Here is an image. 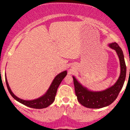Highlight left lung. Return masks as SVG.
I'll return each instance as SVG.
<instances>
[{
    "instance_id": "1",
    "label": "left lung",
    "mask_w": 130,
    "mask_h": 130,
    "mask_svg": "<svg viewBox=\"0 0 130 130\" xmlns=\"http://www.w3.org/2000/svg\"><path fill=\"white\" fill-rule=\"evenodd\" d=\"M109 46L117 52L120 60V75L114 86L101 92H92L83 87L75 77H73L77 100L82 105L87 108L98 109L110 105L117 98L124 84L126 67L123 51L116 43H111Z\"/></svg>"
}]
</instances>
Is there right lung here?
Listing matches in <instances>:
<instances>
[{"mask_svg": "<svg viewBox=\"0 0 130 130\" xmlns=\"http://www.w3.org/2000/svg\"><path fill=\"white\" fill-rule=\"evenodd\" d=\"M67 74V71H65L58 74V75L55 77L54 79L53 80V83H52L51 85L50 89H49L47 91V92L45 93V95H44L43 96H41V97L38 98V99L30 101L24 100L20 99V98H18L17 96H15V95L13 93V92L11 91V89H10V87H9L8 82H7V79L6 77L5 81L6 84H7V89H8L10 95H11L16 101H19V103L24 104L25 106H27L29 107V108L35 109H43L47 108V106H49L50 104H51L54 102L58 87H59V85H60L62 80L63 79L64 77L66 76Z\"/></svg>", "mask_w": 130, "mask_h": 130, "instance_id": "add662e5", "label": "right lung"}]
</instances>
